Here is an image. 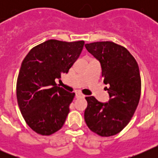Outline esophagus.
<instances>
[{
    "label": "esophagus",
    "mask_w": 158,
    "mask_h": 158,
    "mask_svg": "<svg viewBox=\"0 0 158 158\" xmlns=\"http://www.w3.org/2000/svg\"><path fill=\"white\" fill-rule=\"evenodd\" d=\"M75 96H76V98H83V97H85V96L80 93H76Z\"/></svg>",
    "instance_id": "obj_1"
}]
</instances>
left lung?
<instances>
[{"label": "left lung", "instance_id": "8db88e82", "mask_svg": "<svg viewBox=\"0 0 158 158\" xmlns=\"http://www.w3.org/2000/svg\"><path fill=\"white\" fill-rule=\"evenodd\" d=\"M85 48L100 62L109 100L101 103L85 97V120L88 127L102 137L119 133L129 123L141 96V77L136 60L125 47L113 42L87 43Z\"/></svg>", "mask_w": 158, "mask_h": 158}]
</instances>
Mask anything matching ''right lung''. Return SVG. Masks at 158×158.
<instances>
[{
    "label": "right lung",
    "mask_w": 158,
    "mask_h": 158,
    "mask_svg": "<svg viewBox=\"0 0 158 158\" xmlns=\"http://www.w3.org/2000/svg\"><path fill=\"white\" fill-rule=\"evenodd\" d=\"M85 42L50 40L25 57L16 82L18 105L25 122L37 134L51 135L62 127L74 93L58 87L55 79L67 73Z\"/></svg>",
    "instance_id": "1"
}]
</instances>
